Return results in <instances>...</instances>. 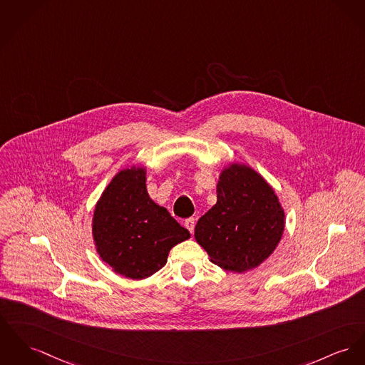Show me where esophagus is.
Segmentation results:
<instances>
[{"label": "esophagus", "instance_id": "34e87169", "mask_svg": "<svg viewBox=\"0 0 365 365\" xmlns=\"http://www.w3.org/2000/svg\"><path fill=\"white\" fill-rule=\"evenodd\" d=\"M184 224H185V227L188 228V231H190L191 234H194L195 219H192V217H191V219H187L185 220V222H184Z\"/></svg>", "mask_w": 365, "mask_h": 365}]
</instances>
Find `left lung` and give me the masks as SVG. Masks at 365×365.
I'll return each instance as SVG.
<instances>
[{"instance_id":"1","label":"left lung","mask_w":365,"mask_h":365,"mask_svg":"<svg viewBox=\"0 0 365 365\" xmlns=\"http://www.w3.org/2000/svg\"><path fill=\"white\" fill-rule=\"evenodd\" d=\"M285 212L275 191L252 168L231 163L221 171L216 205L197 220L195 240L219 267L243 272L275 250Z\"/></svg>"}]
</instances>
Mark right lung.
<instances>
[{
  "instance_id": "add662e5",
  "label": "right lung",
  "mask_w": 365,
  "mask_h": 365,
  "mask_svg": "<svg viewBox=\"0 0 365 365\" xmlns=\"http://www.w3.org/2000/svg\"><path fill=\"white\" fill-rule=\"evenodd\" d=\"M93 237L99 257L115 272L144 279L165 267L171 247L191 234L149 197L145 168L133 166L119 171L101 195Z\"/></svg>"
}]
</instances>
